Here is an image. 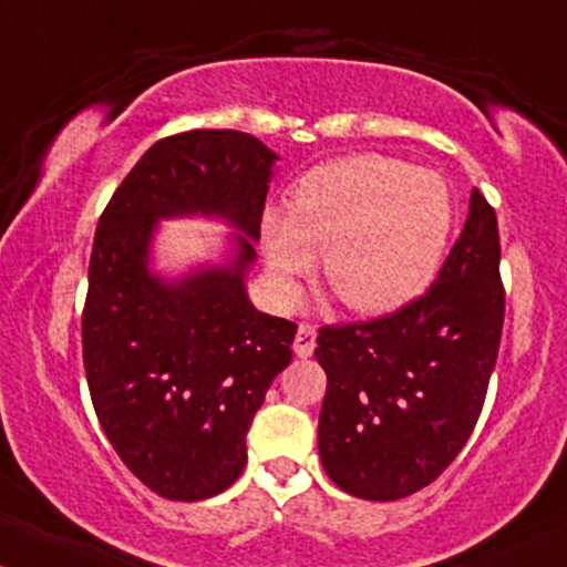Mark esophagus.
<instances>
[{
	"mask_svg": "<svg viewBox=\"0 0 567 567\" xmlns=\"http://www.w3.org/2000/svg\"><path fill=\"white\" fill-rule=\"evenodd\" d=\"M315 347H317L315 328L312 326H301V328H298L296 341H293V350H296L298 358H309V354L315 352Z\"/></svg>",
	"mask_w": 567,
	"mask_h": 567,
	"instance_id": "obj_1",
	"label": "esophagus"
}]
</instances>
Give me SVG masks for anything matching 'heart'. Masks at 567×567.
<instances>
[{
    "instance_id": "obj_1",
    "label": "heart",
    "mask_w": 567,
    "mask_h": 567,
    "mask_svg": "<svg viewBox=\"0 0 567 567\" xmlns=\"http://www.w3.org/2000/svg\"><path fill=\"white\" fill-rule=\"evenodd\" d=\"M452 231L444 179L388 155L326 161L293 185L288 215H264V247L288 296L322 255L326 285L358 315H384L427 288Z\"/></svg>"
}]
</instances>
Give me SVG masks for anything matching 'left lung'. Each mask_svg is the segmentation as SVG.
Returning <instances> with one entry per match:
<instances>
[{
  "label": "left lung",
  "mask_w": 567,
  "mask_h": 567,
  "mask_svg": "<svg viewBox=\"0 0 567 567\" xmlns=\"http://www.w3.org/2000/svg\"><path fill=\"white\" fill-rule=\"evenodd\" d=\"M503 315L497 217L474 188L463 234L425 293L393 315L320 328L315 358L328 390L317 446L336 487L398 501L450 468L482 414Z\"/></svg>",
  "instance_id": "8db88e82"
}]
</instances>
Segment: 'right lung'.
<instances>
[{"label": "right lung", "instance_id": "obj_1", "mask_svg": "<svg viewBox=\"0 0 567 567\" xmlns=\"http://www.w3.org/2000/svg\"><path fill=\"white\" fill-rule=\"evenodd\" d=\"M274 155L252 134L193 128L158 140L99 217L83 307V365L99 425L145 487L166 501L228 489L247 431L293 358L296 322L247 301L252 241L231 270L161 286L144 266L158 216H228L260 236Z\"/></svg>", "mask_w": 567, "mask_h": 567}]
</instances>
